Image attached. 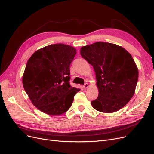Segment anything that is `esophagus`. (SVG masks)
Returning a JSON list of instances; mask_svg holds the SVG:
<instances>
[{
  "instance_id": "esophagus-1",
  "label": "esophagus",
  "mask_w": 154,
  "mask_h": 154,
  "mask_svg": "<svg viewBox=\"0 0 154 154\" xmlns=\"http://www.w3.org/2000/svg\"><path fill=\"white\" fill-rule=\"evenodd\" d=\"M88 87V83H85V84L84 85V86H83V88H84L85 89L87 88Z\"/></svg>"
}]
</instances>
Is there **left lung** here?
<instances>
[{
  "instance_id": "1",
  "label": "left lung",
  "mask_w": 154,
  "mask_h": 154,
  "mask_svg": "<svg viewBox=\"0 0 154 154\" xmlns=\"http://www.w3.org/2000/svg\"><path fill=\"white\" fill-rule=\"evenodd\" d=\"M81 55L94 68L99 95L91 102L97 110L118 111L132 97L138 81V69L125 48L97 42L81 48Z\"/></svg>"
}]
</instances>
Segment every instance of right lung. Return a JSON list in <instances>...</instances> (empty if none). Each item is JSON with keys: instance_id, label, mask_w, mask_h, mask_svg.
<instances>
[{"instance_id": "add662e5", "label": "right lung", "mask_w": 154, "mask_h": 154, "mask_svg": "<svg viewBox=\"0 0 154 154\" xmlns=\"http://www.w3.org/2000/svg\"><path fill=\"white\" fill-rule=\"evenodd\" d=\"M76 49L55 44L37 50L28 60L23 77L24 88L39 110L59 116L71 107L80 89L69 84V66Z\"/></svg>"}]
</instances>
